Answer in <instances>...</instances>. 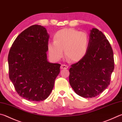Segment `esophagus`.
<instances>
[{"instance_id":"esophagus-1","label":"esophagus","mask_w":122,"mask_h":122,"mask_svg":"<svg viewBox=\"0 0 122 122\" xmlns=\"http://www.w3.org/2000/svg\"><path fill=\"white\" fill-rule=\"evenodd\" d=\"M61 69H68V66L66 65H62L61 66Z\"/></svg>"}]
</instances>
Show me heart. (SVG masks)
I'll return each instance as SVG.
<instances>
[{"label":"heart","mask_w":122,"mask_h":122,"mask_svg":"<svg viewBox=\"0 0 122 122\" xmlns=\"http://www.w3.org/2000/svg\"><path fill=\"white\" fill-rule=\"evenodd\" d=\"M54 41L47 45L48 54L53 59L59 60L65 55L71 62L81 60L87 53L90 39L85 32L72 28H65L59 30L54 35Z\"/></svg>","instance_id":"heart-1"}]
</instances>
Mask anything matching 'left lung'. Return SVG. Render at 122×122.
<instances>
[{
	"label": "left lung",
	"mask_w": 122,
	"mask_h": 122,
	"mask_svg": "<svg viewBox=\"0 0 122 122\" xmlns=\"http://www.w3.org/2000/svg\"><path fill=\"white\" fill-rule=\"evenodd\" d=\"M89 39L86 54L69 69L70 86L78 96L86 98L98 96L107 88L114 69L113 51L105 35L93 28Z\"/></svg>",
	"instance_id": "1"
}]
</instances>
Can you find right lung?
Masks as SVG:
<instances>
[{
  "label": "right lung",
  "mask_w": 122,
  "mask_h": 122,
  "mask_svg": "<svg viewBox=\"0 0 122 122\" xmlns=\"http://www.w3.org/2000/svg\"><path fill=\"white\" fill-rule=\"evenodd\" d=\"M49 35L46 29L33 25L16 37L8 56L9 77L20 96L40 101L49 96L61 65L47 61Z\"/></svg>",
  "instance_id": "right-lung-1"
}]
</instances>
